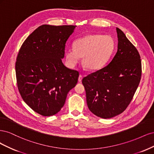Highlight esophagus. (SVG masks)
<instances>
[{"label":"esophagus","mask_w":154,"mask_h":154,"mask_svg":"<svg viewBox=\"0 0 154 154\" xmlns=\"http://www.w3.org/2000/svg\"><path fill=\"white\" fill-rule=\"evenodd\" d=\"M82 78H83L82 75H80V76H79V77H78V82H81L82 80Z\"/></svg>","instance_id":"esophagus-1"}]
</instances>
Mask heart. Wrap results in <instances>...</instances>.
<instances>
[{"mask_svg": "<svg viewBox=\"0 0 154 154\" xmlns=\"http://www.w3.org/2000/svg\"><path fill=\"white\" fill-rule=\"evenodd\" d=\"M115 48L114 39L109 35H88L74 42L73 49L65 51L66 62L73 67L82 58L83 66L88 71H97L108 62Z\"/></svg>", "mask_w": 154, "mask_h": 154, "instance_id": "b5f03b06", "label": "heart"}]
</instances>
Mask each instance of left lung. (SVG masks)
<instances>
[{
    "label": "left lung",
    "instance_id": "8db88e82",
    "mask_svg": "<svg viewBox=\"0 0 154 154\" xmlns=\"http://www.w3.org/2000/svg\"><path fill=\"white\" fill-rule=\"evenodd\" d=\"M118 51L111 62L82 80L88 109L101 118H113L127 108L141 77V57L124 32L116 27Z\"/></svg>",
    "mask_w": 154,
    "mask_h": 154
}]
</instances>
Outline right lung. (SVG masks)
<instances>
[{"label":"right lung","mask_w":154,"mask_h":154,"mask_svg":"<svg viewBox=\"0 0 154 154\" xmlns=\"http://www.w3.org/2000/svg\"><path fill=\"white\" fill-rule=\"evenodd\" d=\"M76 26L42 25L22 44L15 64L17 87L23 100L44 116L61 110L79 72L64 66L66 42Z\"/></svg>","instance_id":"add662e5"}]
</instances>
